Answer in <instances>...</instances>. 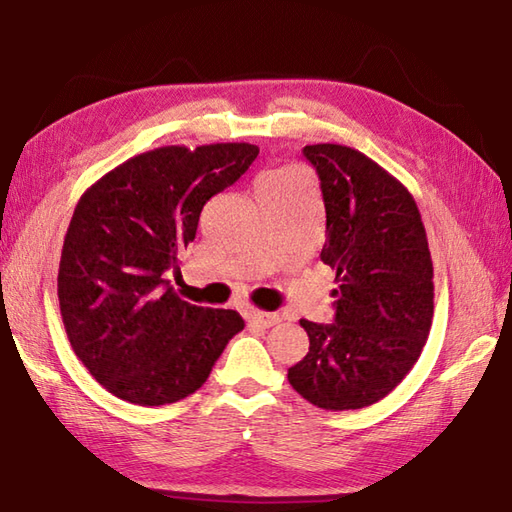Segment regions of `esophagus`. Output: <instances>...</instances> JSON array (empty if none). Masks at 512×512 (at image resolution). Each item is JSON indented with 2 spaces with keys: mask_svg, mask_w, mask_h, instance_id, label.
<instances>
[{
  "mask_svg": "<svg viewBox=\"0 0 512 512\" xmlns=\"http://www.w3.org/2000/svg\"><path fill=\"white\" fill-rule=\"evenodd\" d=\"M248 321L259 328H270V325H277L281 317L277 312H262V310H248Z\"/></svg>",
  "mask_w": 512,
  "mask_h": 512,
  "instance_id": "1",
  "label": "esophagus"
}]
</instances>
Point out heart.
Here are the masks:
<instances>
[{"mask_svg": "<svg viewBox=\"0 0 512 512\" xmlns=\"http://www.w3.org/2000/svg\"><path fill=\"white\" fill-rule=\"evenodd\" d=\"M297 176V171L292 169H279V171H266L262 178L257 180V184H264V182H275V180H284V178H292Z\"/></svg>", "mask_w": 512, "mask_h": 512, "instance_id": "heart-1", "label": "heart"}]
</instances>
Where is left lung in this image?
I'll use <instances>...</instances> for the list:
<instances>
[{"label":"left lung","instance_id":"8db88e82","mask_svg":"<svg viewBox=\"0 0 512 512\" xmlns=\"http://www.w3.org/2000/svg\"><path fill=\"white\" fill-rule=\"evenodd\" d=\"M321 180L323 264L336 270L334 323L301 319L310 350L288 369L299 396L328 411L383 400L416 365L433 319V264L413 195L345 145L303 147Z\"/></svg>","mask_w":512,"mask_h":512}]
</instances>
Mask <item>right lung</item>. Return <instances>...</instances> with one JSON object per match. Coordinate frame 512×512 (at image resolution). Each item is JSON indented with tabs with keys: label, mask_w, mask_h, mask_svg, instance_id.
<instances>
[{
	"label": "right lung",
	"mask_w": 512,
	"mask_h": 512,
	"mask_svg": "<svg viewBox=\"0 0 512 512\" xmlns=\"http://www.w3.org/2000/svg\"><path fill=\"white\" fill-rule=\"evenodd\" d=\"M257 154L248 143L158 147L81 195L63 239L59 308L74 354L116 398L158 407L191 396L244 330L235 310L180 299L165 273L178 270L204 204Z\"/></svg>",
	"instance_id": "add662e5"
}]
</instances>
